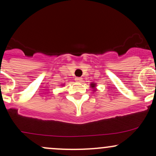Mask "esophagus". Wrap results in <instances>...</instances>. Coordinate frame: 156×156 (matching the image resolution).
<instances>
[{
  "label": "esophagus",
  "mask_w": 156,
  "mask_h": 156,
  "mask_svg": "<svg viewBox=\"0 0 156 156\" xmlns=\"http://www.w3.org/2000/svg\"><path fill=\"white\" fill-rule=\"evenodd\" d=\"M76 81L77 82H80L82 80V78H80V77H77V78H75Z\"/></svg>",
  "instance_id": "esophagus-1"
}]
</instances>
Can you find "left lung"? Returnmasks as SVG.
Returning <instances> with one entry per match:
<instances>
[{"label":"left lung","mask_w":156,"mask_h":156,"mask_svg":"<svg viewBox=\"0 0 156 156\" xmlns=\"http://www.w3.org/2000/svg\"><path fill=\"white\" fill-rule=\"evenodd\" d=\"M90 87H91V88L92 89V92H96L97 83H94V82H92V83H90Z\"/></svg>","instance_id":"left-lung-1"}]
</instances>
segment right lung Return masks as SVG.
Instances as JSON below:
<instances>
[{
	"label": "right lung",
	"instance_id": "1",
	"mask_svg": "<svg viewBox=\"0 0 156 156\" xmlns=\"http://www.w3.org/2000/svg\"><path fill=\"white\" fill-rule=\"evenodd\" d=\"M62 87H64V84H62Z\"/></svg>",
	"mask_w": 156,
	"mask_h": 156
}]
</instances>
